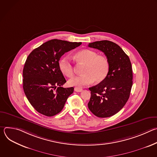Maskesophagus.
Returning a JSON list of instances; mask_svg holds the SVG:
<instances>
[{"mask_svg": "<svg viewBox=\"0 0 157 157\" xmlns=\"http://www.w3.org/2000/svg\"><path fill=\"white\" fill-rule=\"evenodd\" d=\"M75 91L76 92H81L82 91V89L81 88V87H75Z\"/></svg>", "mask_w": 157, "mask_h": 157, "instance_id": "esophagus-1", "label": "esophagus"}]
</instances>
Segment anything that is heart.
Wrapping results in <instances>:
<instances>
[{"label":"heart","instance_id":"heart-1","mask_svg":"<svg viewBox=\"0 0 157 157\" xmlns=\"http://www.w3.org/2000/svg\"><path fill=\"white\" fill-rule=\"evenodd\" d=\"M75 58L77 62L84 64L82 75L76 76L68 81V84L78 87L102 81L107 77L109 71V63L107 58L91 50L84 49L76 52ZM58 67L61 73L67 77L73 75V66L70 59L62 57L58 61Z\"/></svg>","mask_w":157,"mask_h":157}]
</instances>
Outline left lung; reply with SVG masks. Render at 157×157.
<instances>
[{"mask_svg": "<svg viewBox=\"0 0 157 157\" xmlns=\"http://www.w3.org/2000/svg\"><path fill=\"white\" fill-rule=\"evenodd\" d=\"M88 47L102 52L109 63L105 79L89 88L91 95L88 108L98 117L113 116L123 108L130 96L133 79L130 60L113 41H98L89 43Z\"/></svg>", "mask_w": 157, "mask_h": 157, "instance_id": "left-lung-1", "label": "left lung"}]
</instances>
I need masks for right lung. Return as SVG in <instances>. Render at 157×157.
I'll return each mask as SVG.
<instances>
[{
	"label": "right lung",
	"instance_id": "add662e5",
	"mask_svg": "<svg viewBox=\"0 0 157 157\" xmlns=\"http://www.w3.org/2000/svg\"><path fill=\"white\" fill-rule=\"evenodd\" d=\"M81 44L53 39L43 43L28 56L23 70V88L29 101L39 113L48 117L61 111L74 87L66 82L58 67L60 58Z\"/></svg>",
	"mask_w": 157,
	"mask_h": 157
}]
</instances>
